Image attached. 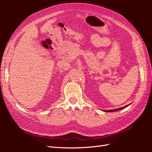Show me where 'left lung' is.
Here are the masks:
<instances>
[{
	"instance_id": "left-lung-1",
	"label": "left lung",
	"mask_w": 152,
	"mask_h": 152,
	"mask_svg": "<svg viewBox=\"0 0 152 152\" xmlns=\"http://www.w3.org/2000/svg\"><path fill=\"white\" fill-rule=\"evenodd\" d=\"M130 104H127V105L125 106V107L119 108H117V109H113V110H103V111L106 112H117V111H119V110H123V109H124V108H126V107H127L128 106H129Z\"/></svg>"
}]
</instances>
